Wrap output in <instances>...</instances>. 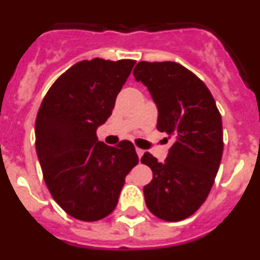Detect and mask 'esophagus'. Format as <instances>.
Masks as SVG:
<instances>
[{
  "label": "esophagus",
  "mask_w": 260,
  "mask_h": 260,
  "mask_svg": "<svg viewBox=\"0 0 260 260\" xmlns=\"http://www.w3.org/2000/svg\"><path fill=\"white\" fill-rule=\"evenodd\" d=\"M135 151H137V153H138V156H139V158L142 157V156H143V153H144V151L143 150H141V148H135Z\"/></svg>",
  "instance_id": "1"
}]
</instances>
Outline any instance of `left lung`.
I'll use <instances>...</instances> for the list:
<instances>
[{
  "instance_id": "1",
  "label": "left lung",
  "mask_w": 260,
  "mask_h": 260,
  "mask_svg": "<svg viewBox=\"0 0 260 260\" xmlns=\"http://www.w3.org/2000/svg\"><path fill=\"white\" fill-rule=\"evenodd\" d=\"M134 78L157 107V130L174 137L164 162L146 152L153 177L144 186L148 210L165 221L191 216L207 199L221 161L222 122L215 99L194 73L177 62H146Z\"/></svg>"
}]
</instances>
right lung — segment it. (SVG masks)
Wrapping results in <instances>:
<instances>
[{
  "label": "right lung",
  "mask_w": 260,
  "mask_h": 260,
  "mask_svg": "<svg viewBox=\"0 0 260 260\" xmlns=\"http://www.w3.org/2000/svg\"><path fill=\"white\" fill-rule=\"evenodd\" d=\"M134 65V59L78 62L52 84L38 112L36 153L47 187L82 221L113 212L125 177L139 162L132 142L110 147L96 137Z\"/></svg>",
  "instance_id": "add662e5"
}]
</instances>
